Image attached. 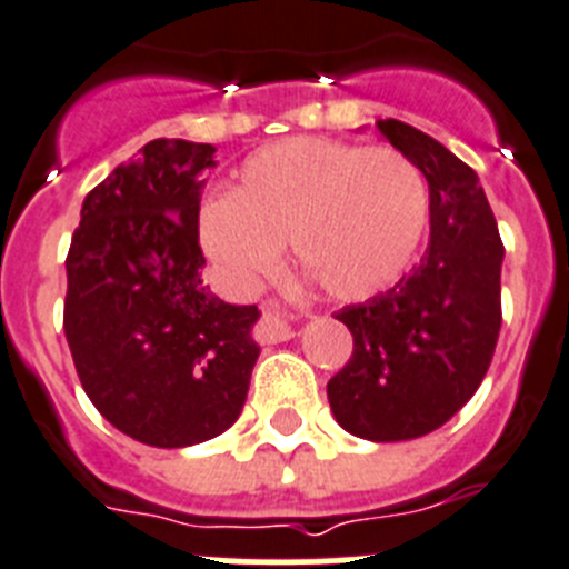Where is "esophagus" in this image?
Instances as JSON below:
<instances>
[{
	"mask_svg": "<svg viewBox=\"0 0 569 569\" xmlns=\"http://www.w3.org/2000/svg\"><path fill=\"white\" fill-rule=\"evenodd\" d=\"M260 338H263L266 343H280V340L291 338V329L280 315H266L263 323H260Z\"/></svg>",
	"mask_w": 569,
	"mask_h": 569,
	"instance_id": "1",
	"label": "esophagus"
}]
</instances>
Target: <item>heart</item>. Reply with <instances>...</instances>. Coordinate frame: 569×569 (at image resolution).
<instances>
[{"instance_id":"heart-1","label":"heart","mask_w":569,"mask_h":569,"mask_svg":"<svg viewBox=\"0 0 569 569\" xmlns=\"http://www.w3.org/2000/svg\"><path fill=\"white\" fill-rule=\"evenodd\" d=\"M427 220V180L407 154L298 137L249 157L231 197L202 206L197 231L234 283L269 274L291 240L323 295L363 300L407 274Z\"/></svg>"}]
</instances>
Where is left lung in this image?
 I'll return each mask as SVG.
<instances>
[{
	"mask_svg": "<svg viewBox=\"0 0 569 569\" xmlns=\"http://www.w3.org/2000/svg\"><path fill=\"white\" fill-rule=\"evenodd\" d=\"M378 128L427 177L432 237L409 278L335 315L355 349L326 395L346 432L383 443L443 427L481 387L501 332L503 243L467 162L407 122Z\"/></svg>",
	"mask_w": 569,
	"mask_h": 569,
	"instance_id": "1",
	"label": "left lung"
}]
</instances>
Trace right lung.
I'll return each instance as SVG.
<instances>
[{"label":"right lung","instance_id":"obj_1","mask_svg":"<svg viewBox=\"0 0 569 569\" xmlns=\"http://www.w3.org/2000/svg\"><path fill=\"white\" fill-rule=\"evenodd\" d=\"M209 142L151 140L82 202L66 257V338L108 423L148 447H191L240 418L257 306L200 280L197 237Z\"/></svg>","mask_w":569,"mask_h":569}]
</instances>
